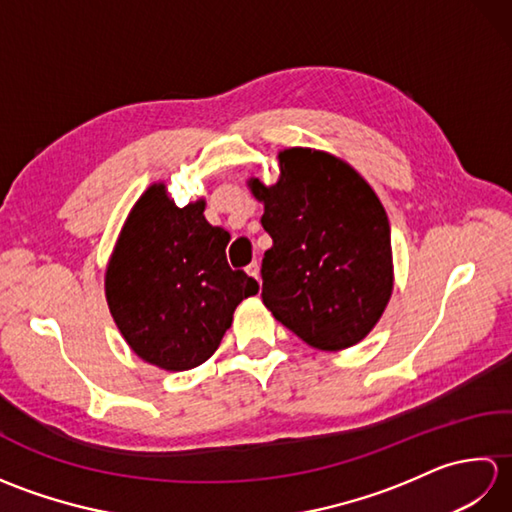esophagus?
Listing matches in <instances>:
<instances>
[{
  "label": "esophagus",
  "instance_id": "1",
  "mask_svg": "<svg viewBox=\"0 0 512 512\" xmlns=\"http://www.w3.org/2000/svg\"><path fill=\"white\" fill-rule=\"evenodd\" d=\"M246 273L253 277V279H257L259 281V264L257 262H253V264H248L246 266Z\"/></svg>",
  "mask_w": 512,
  "mask_h": 512
}]
</instances>
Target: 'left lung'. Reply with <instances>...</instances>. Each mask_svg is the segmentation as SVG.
<instances>
[{"instance_id": "1", "label": "left lung", "mask_w": 512, "mask_h": 512, "mask_svg": "<svg viewBox=\"0 0 512 512\" xmlns=\"http://www.w3.org/2000/svg\"><path fill=\"white\" fill-rule=\"evenodd\" d=\"M273 237L262 259V299L317 350L352 347L372 332L394 288L387 213L374 189L332 154L279 151L273 187L250 178Z\"/></svg>"}]
</instances>
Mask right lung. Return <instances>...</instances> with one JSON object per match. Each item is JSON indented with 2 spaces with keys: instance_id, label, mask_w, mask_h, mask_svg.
Here are the masks:
<instances>
[{
  "instance_id": "obj_1",
  "label": "right lung",
  "mask_w": 512,
  "mask_h": 512,
  "mask_svg": "<svg viewBox=\"0 0 512 512\" xmlns=\"http://www.w3.org/2000/svg\"><path fill=\"white\" fill-rule=\"evenodd\" d=\"M231 235L204 217V200L178 209L165 184L134 204L105 273V297L127 345L167 369L202 365L257 281L226 262Z\"/></svg>"
}]
</instances>
